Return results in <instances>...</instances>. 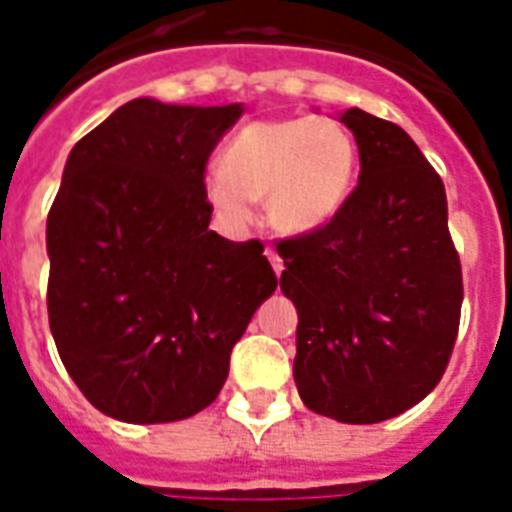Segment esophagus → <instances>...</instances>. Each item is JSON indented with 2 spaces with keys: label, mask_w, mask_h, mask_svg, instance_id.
<instances>
[{
  "label": "esophagus",
  "mask_w": 512,
  "mask_h": 512,
  "mask_svg": "<svg viewBox=\"0 0 512 512\" xmlns=\"http://www.w3.org/2000/svg\"><path fill=\"white\" fill-rule=\"evenodd\" d=\"M266 257H268V263H271V268H274V274H282V268H285V263H282V257L274 252V249H266Z\"/></svg>",
  "instance_id": "obj_1"
}]
</instances>
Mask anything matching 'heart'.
Instances as JSON below:
<instances>
[{
    "mask_svg": "<svg viewBox=\"0 0 512 512\" xmlns=\"http://www.w3.org/2000/svg\"><path fill=\"white\" fill-rule=\"evenodd\" d=\"M356 172L359 150L340 123L310 115L255 120L227 139L222 164L205 167L202 197L227 230L249 227L257 197H266L279 233L310 235L343 211Z\"/></svg>",
    "mask_w": 512,
    "mask_h": 512,
    "instance_id": "heart-1",
    "label": "heart"
}]
</instances>
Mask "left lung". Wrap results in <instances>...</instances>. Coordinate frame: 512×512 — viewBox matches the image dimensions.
Here are the masks:
<instances>
[{
    "mask_svg": "<svg viewBox=\"0 0 512 512\" xmlns=\"http://www.w3.org/2000/svg\"><path fill=\"white\" fill-rule=\"evenodd\" d=\"M359 183L323 230L277 246L299 310L293 378L304 406L348 425L403 414L433 392L461 321V260L447 194L414 139L362 109L340 112Z\"/></svg>",
    "mask_w": 512,
    "mask_h": 512,
    "instance_id": "left-lung-1",
    "label": "left lung"
}]
</instances>
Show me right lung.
<instances>
[{
	"instance_id": "obj_1",
	"label": "right lung",
	"mask_w": 512,
	"mask_h": 512,
	"mask_svg": "<svg viewBox=\"0 0 512 512\" xmlns=\"http://www.w3.org/2000/svg\"><path fill=\"white\" fill-rule=\"evenodd\" d=\"M244 104L134 98L73 145L46 222L49 326L106 417L156 425L211 406L230 351L277 290L260 241L208 230V156Z\"/></svg>"
}]
</instances>
